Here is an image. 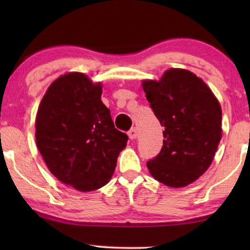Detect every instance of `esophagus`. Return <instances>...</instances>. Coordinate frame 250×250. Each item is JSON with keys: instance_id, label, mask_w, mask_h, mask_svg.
I'll return each mask as SVG.
<instances>
[{"instance_id": "esophagus-1", "label": "esophagus", "mask_w": 250, "mask_h": 250, "mask_svg": "<svg viewBox=\"0 0 250 250\" xmlns=\"http://www.w3.org/2000/svg\"><path fill=\"white\" fill-rule=\"evenodd\" d=\"M128 138L131 140H135L136 138H138V128L136 127H132L131 129L128 131Z\"/></svg>"}]
</instances>
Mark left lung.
<instances>
[{
    "label": "left lung",
    "mask_w": 250,
    "mask_h": 250,
    "mask_svg": "<svg viewBox=\"0 0 250 250\" xmlns=\"http://www.w3.org/2000/svg\"><path fill=\"white\" fill-rule=\"evenodd\" d=\"M143 91L162 126L163 148L146 163L160 183L181 188L206 172L222 138V110L203 80L189 70L169 69L145 81Z\"/></svg>",
    "instance_id": "1"
}]
</instances>
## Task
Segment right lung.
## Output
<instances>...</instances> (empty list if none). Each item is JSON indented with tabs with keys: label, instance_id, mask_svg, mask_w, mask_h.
Wrapping results in <instances>:
<instances>
[{
	"label": "right lung",
	"instance_id": "obj_1",
	"mask_svg": "<svg viewBox=\"0 0 250 250\" xmlns=\"http://www.w3.org/2000/svg\"><path fill=\"white\" fill-rule=\"evenodd\" d=\"M101 94V84L70 73L50 85L37 110L36 145L44 162L58 180L83 192L108 183L128 140Z\"/></svg>",
	"mask_w": 250,
	"mask_h": 250
}]
</instances>
